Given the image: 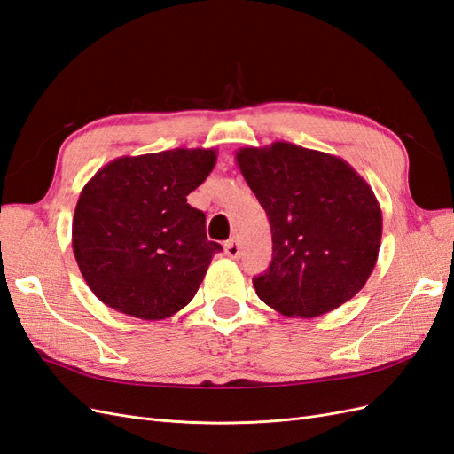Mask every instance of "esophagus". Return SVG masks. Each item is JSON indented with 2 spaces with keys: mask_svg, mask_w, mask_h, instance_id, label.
<instances>
[{
  "mask_svg": "<svg viewBox=\"0 0 454 454\" xmlns=\"http://www.w3.org/2000/svg\"><path fill=\"white\" fill-rule=\"evenodd\" d=\"M225 254L231 259H239L240 257V244L237 240H229L225 242Z\"/></svg>",
  "mask_w": 454,
  "mask_h": 454,
  "instance_id": "esophagus-1",
  "label": "esophagus"
}]
</instances>
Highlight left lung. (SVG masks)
<instances>
[{
  "label": "left lung",
  "mask_w": 454,
  "mask_h": 454,
  "mask_svg": "<svg viewBox=\"0 0 454 454\" xmlns=\"http://www.w3.org/2000/svg\"><path fill=\"white\" fill-rule=\"evenodd\" d=\"M237 164L272 232L270 265L254 278L259 299L299 318L350 301L379 257L382 212L373 189L342 159L290 142L242 147Z\"/></svg>",
  "instance_id": "8db88e82"
}]
</instances>
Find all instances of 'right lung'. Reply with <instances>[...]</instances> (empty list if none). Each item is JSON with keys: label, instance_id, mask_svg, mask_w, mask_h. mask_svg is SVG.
<instances>
[{"label": "right lung", "instance_id": "add662e5", "mask_svg": "<svg viewBox=\"0 0 454 454\" xmlns=\"http://www.w3.org/2000/svg\"><path fill=\"white\" fill-rule=\"evenodd\" d=\"M215 149H168L119 157L83 187L72 246L85 282L104 305L164 320L195 297L217 242L187 204L215 167Z\"/></svg>", "mask_w": 454, "mask_h": 454}]
</instances>
